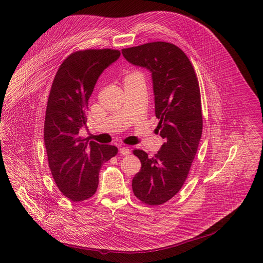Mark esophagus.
I'll use <instances>...</instances> for the list:
<instances>
[{
  "label": "esophagus",
  "mask_w": 263,
  "mask_h": 263,
  "mask_svg": "<svg viewBox=\"0 0 263 263\" xmlns=\"http://www.w3.org/2000/svg\"><path fill=\"white\" fill-rule=\"evenodd\" d=\"M120 153H121L122 155L128 156V155L131 153V151H130L129 147H127V146H122V147H120Z\"/></svg>",
  "instance_id": "esophagus-1"
}]
</instances>
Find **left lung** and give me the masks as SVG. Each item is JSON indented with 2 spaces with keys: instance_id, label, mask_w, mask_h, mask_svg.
Segmentation results:
<instances>
[{
  "instance_id": "8db88e82",
  "label": "left lung",
  "mask_w": 263,
  "mask_h": 263,
  "mask_svg": "<svg viewBox=\"0 0 263 263\" xmlns=\"http://www.w3.org/2000/svg\"><path fill=\"white\" fill-rule=\"evenodd\" d=\"M122 54L152 72L157 130L165 142L152 158L134 149L141 168L132 190L143 204L157 206L181 190L197 154L203 130L199 81L189 57L173 44L148 43L123 49Z\"/></svg>"
}]
</instances>
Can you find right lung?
<instances>
[{"label": "right lung", "instance_id": "add662e5", "mask_svg": "<svg viewBox=\"0 0 263 263\" xmlns=\"http://www.w3.org/2000/svg\"><path fill=\"white\" fill-rule=\"evenodd\" d=\"M120 56L111 49L74 52L59 66L50 90L44 128L49 166L59 191L72 202L96 194L103 163L118 153L117 146L88 141L79 131L99 77Z\"/></svg>", "mask_w": 263, "mask_h": 263}]
</instances>
